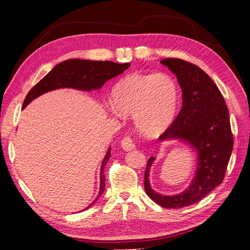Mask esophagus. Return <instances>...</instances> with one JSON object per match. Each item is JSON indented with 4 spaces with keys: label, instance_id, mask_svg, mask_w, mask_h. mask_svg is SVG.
<instances>
[{
    "label": "esophagus",
    "instance_id": "1",
    "mask_svg": "<svg viewBox=\"0 0 250 250\" xmlns=\"http://www.w3.org/2000/svg\"><path fill=\"white\" fill-rule=\"evenodd\" d=\"M121 146H122V148L124 150H132L135 148V144L132 140L131 137H129V135H126V137H124L122 139V142H121Z\"/></svg>",
    "mask_w": 250,
    "mask_h": 250
}]
</instances>
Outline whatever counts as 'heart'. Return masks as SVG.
Instances as JSON below:
<instances>
[{
    "mask_svg": "<svg viewBox=\"0 0 250 250\" xmlns=\"http://www.w3.org/2000/svg\"><path fill=\"white\" fill-rule=\"evenodd\" d=\"M177 86L165 74H131L113 86L110 100L118 111L133 113L138 129L155 137L167 128L175 115Z\"/></svg>",
    "mask_w": 250,
    "mask_h": 250,
    "instance_id": "obj_1",
    "label": "heart"
}]
</instances>
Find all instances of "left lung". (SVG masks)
<instances>
[{"mask_svg": "<svg viewBox=\"0 0 250 250\" xmlns=\"http://www.w3.org/2000/svg\"><path fill=\"white\" fill-rule=\"evenodd\" d=\"M162 63L176 75L183 90V107L160 140L181 139L198 151L196 176L187 190L178 195L155 193L149 184L151 156L145 170V191L158 206L180 208L200 201L220 185L233 147L228 105L220 90L199 66L184 59L166 58Z\"/></svg>", "mask_w": 250, "mask_h": 250, "instance_id": "obj_1", "label": "left lung"}]
</instances>
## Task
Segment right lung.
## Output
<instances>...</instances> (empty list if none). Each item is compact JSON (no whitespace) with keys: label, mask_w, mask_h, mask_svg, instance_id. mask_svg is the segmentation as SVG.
<instances>
[{"label":"right lung","mask_w":250,"mask_h":250,"mask_svg":"<svg viewBox=\"0 0 250 250\" xmlns=\"http://www.w3.org/2000/svg\"><path fill=\"white\" fill-rule=\"evenodd\" d=\"M130 63H116L112 62H93V60L83 59H69L57 64L53 70L48 73L41 81L29 90L22 107H26L36 97L60 87H73L77 89H98L100 88L107 80L122 74L129 67ZM110 157V148L105 155L101 173H100V191L98 197L85 208L97 201L102 195L105 188V176L103 174L104 167L106 166Z\"/></svg>","instance_id":"obj_1"}]
</instances>
